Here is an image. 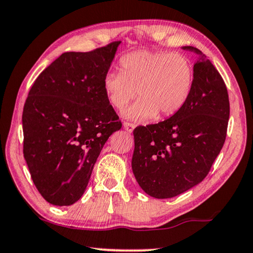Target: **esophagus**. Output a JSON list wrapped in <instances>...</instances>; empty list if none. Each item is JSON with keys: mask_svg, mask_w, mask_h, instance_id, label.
I'll return each instance as SVG.
<instances>
[{"mask_svg": "<svg viewBox=\"0 0 253 253\" xmlns=\"http://www.w3.org/2000/svg\"><path fill=\"white\" fill-rule=\"evenodd\" d=\"M124 128H125V129L128 131V133H131V131L134 130L135 125H134V124H131V123L125 122V123H124Z\"/></svg>", "mask_w": 253, "mask_h": 253, "instance_id": "34e87169", "label": "esophagus"}]
</instances>
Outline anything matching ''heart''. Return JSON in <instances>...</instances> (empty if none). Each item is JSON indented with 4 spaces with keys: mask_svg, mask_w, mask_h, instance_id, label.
I'll list each match as a JSON object with an SVG mask.
<instances>
[{
    "mask_svg": "<svg viewBox=\"0 0 253 253\" xmlns=\"http://www.w3.org/2000/svg\"><path fill=\"white\" fill-rule=\"evenodd\" d=\"M120 72H109L103 89L110 104L123 111L136 97L140 101L126 117L147 122L157 116L175 115L189 98L194 84L190 59L179 52L137 50L120 58Z\"/></svg>",
    "mask_w": 253,
    "mask_h": 253,
    "instance_id": "heart-1",
    "label": "heart"
}]
</instances>
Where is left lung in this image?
I'll return each instance as SVG.
<instances>
[{"label":"left lung","instance_id":"1","mask_svg":"<svg viewBox=\"0 0 253 253\" xmlns=\"http://www.w3.org/2000/svg\"><path fill=\"white\" fill-rule=\"evenodd\" d=\"M198 55L189 98L180 111L158 124L137 126L131 169L149 196L170 198L208 175L225 143L229 119L228 91L214 65Z\"/></svg>","mask_w":253,"mask_h":253}]
</instances>
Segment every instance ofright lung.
I'll return each mask as SVG.
<instances>
[{"mask_svg":"<svg viewBox=\"0 0 253 253\" xmlns=\"http://www.w3.org/2000/svg\"><path fill=\"white\" fill-rule=\"evenodd\" d=\"M120 41L64 52L34 81L23 111L24 158L48 203L79 201L110 135L122 122L103 89Z\"/></svg>","mask_w":253,"mask_h":253,"instance_id":"1","label":"right lung"}]
</instances>
